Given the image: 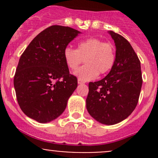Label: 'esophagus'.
<instances>
[{
	"instance_id": "esophagus-1",
	"label": "esophagus",
	"mask_w": 158,
	"mask_h": 158,
	"mask_svg": "<svg viewBox=\"0 0 158 158\" xmlns=\"http://www.w3.org/2000/svg\"><path fill=\"white\" fill-rule=\"evenodd\" d=\"M78 83H79V84H83L84 82H83V81L81 80V79H78Z\"/></svg>"
}]
</instances>
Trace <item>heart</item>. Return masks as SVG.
<instances>
[{"mask_svg":"<svg viewBox=\"0 0 158 158\" xmlns=\"http://www.w3.org/2000/svg\"><path fill=\"white\" fill-rule=\"evenodd\" d=\"M64 59L72 70L76 69L85 60L86 64L76 70L75 75L82 81H88L98 74L104 75L111 70L115 61V48L111 43L90 37L79 42L77 49L66 47Z\"/></svg>","mask_w":158,"mask_h":158,"instance_id":"1","label":"heart"}]
</instances>
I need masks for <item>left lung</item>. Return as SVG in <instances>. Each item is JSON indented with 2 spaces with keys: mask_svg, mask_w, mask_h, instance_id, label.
I'll return each instance as SVG.
<instances>
[{
  "mask_svg": "<svg viewBox=\"0 0 158 158\" xmlns=\"http://www.w3.org/2000/svg\"><path fill=\"white\" fill-rule=\"evenodd\" d=\"M115 43V61L109 74L89 83L86 108L92 118L114 125L128 118L138 105L142 85L141 62L129 42L110 31Z\"/></svg>",
  "mask_w": 158,
  "mask_h": 158,
  "instance_id": "1",
  "label": "left lung"
}]
</instances>
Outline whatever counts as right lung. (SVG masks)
<instances>
[{
	"label": "right lung",
	"mask_w": 158,
	"mask_h": 158,
	"mask_svg": "<svg viewBox=\"0 0 158 158\" xmlns=\"http://www.w3.org/2000/svg\"><path fill=\"white\" fill-rule=\"evenodd\" d=\"M79 31L52 25L40 33L22 53L14 77L17 102L40 123L56 118L78 85L65 62L64 50Z\"/></svg>",
	"instance_id": "right-lung-1"
}]
</instances>
